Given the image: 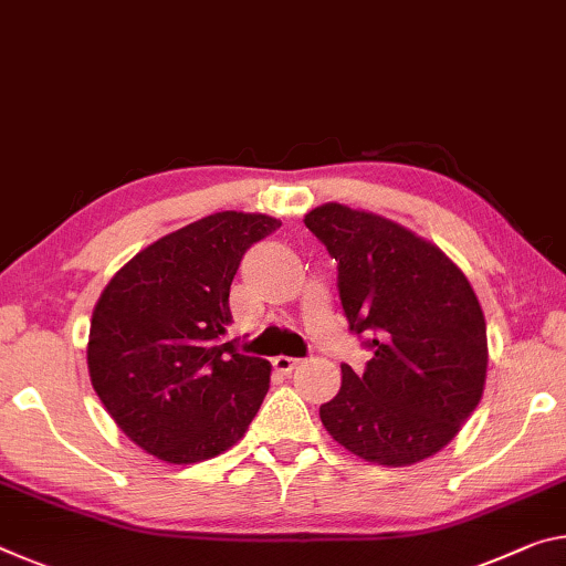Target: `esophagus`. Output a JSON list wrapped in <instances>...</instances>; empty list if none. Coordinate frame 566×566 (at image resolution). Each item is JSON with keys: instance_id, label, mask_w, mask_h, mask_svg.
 <instances>
[{"instance_id": "obj_1", "label": "esophagus", "mask_w": 566, "mask_h": 566, "mask_svg": "<svg viewBox=\"0 0 566 566\" xmlns=\"http://www.w3.org/2000/svg\"><path fill=\"white\" fill-rule=\"evenodd\" d=\"M300 363H302L300 357H290V355H276V357H274V367H276V370H280V373H292L294 367H297Z\"/></svg>"}]
</instances>
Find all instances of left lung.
<instances>
[{"instance_id":"left-lung-1","label":"left lung","mask_w":566,"mask_h":566,"mask_svg":"<svg viewBox=\"0 0 566 566\" xmlns=\"http://www.w3.org/2000/svg\"><path fill=\"white\" fill-rule=\"evenodd\" d=\"M304 227L337 262L349 332L373 353L319 418L349 453L410 465L441 451L476 410L486 382V319L463 272L400 223L343 203L317 206Z\"/></svg>"}]
</instances>
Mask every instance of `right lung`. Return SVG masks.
<instances>
[{"mask_svg":"<svg viewBox=\"0 0 566 566\" xmlns=\"http://www.w3.org/2000/svg\"><path fill=\"white\" fill-rule=\"evenodd\" d=\"M282 223L221 211L154 241L101 294L90 325V380L133 443L166 463L234 446L269 390L262 357L229 339V290L247 249Z\"/></svg>","mask_w":566,"mask_h":566,"instance_id":"1","label":"right lung"}]
</instances>
